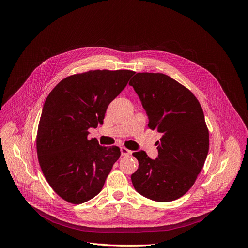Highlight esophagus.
Listing matches in <instances>:
<instances>
[{
    "instance_id": "34e87169",
    "label": "esophagus",
    "mask_w": 248,
    "mask_h": 248,
    "mask_svg": "<svg viewBox=\"0 0 248 248\" xmlns=\"http://www.w3.org/2000/svg\"><path fill=\"white\" fill-rule=\"evenodd\" d=\"M121 153H122L123 155H132V151L126 149V148H124V147L121 148Z\"/></svg>"
}]
</instances>
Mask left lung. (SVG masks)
Wrapping results in <instances>:
<instances>
[{
	"label": "left lung",
	"instance_id": "1",
	"mask_svg": "<svg viewBox=\"0 0 248 248\" xmlns=\"http://www.w3.org/2000/svg\"><path fill=\"white\" fill-rule=\"evenodd\" d=\"M149 116L148 126L163 134L155 160L135 152L132 182L137 192L158 202L174 201L194 185L209 151V131L201 104L191 91L163 73L139 72L128 83Z\"/></svg>",
	"mask_w": 248,
	"mask_h": 248
}]
</instances>
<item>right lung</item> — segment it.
<instances>
[{"label": "right lung", "instance_id": "1", "mask_svg": "<svg viewBox=\"0 0 248 248\" xmlns=\"http://www.w3.org/2000/svg\"><path fill=\"white\" fill-rule=\"evenodd\" d=\"M134 74L107 69L73 74L47 96L36 137L38 161L48 184L68 203L95 197L121 157L119 147L88 140V128L102 124L108 104Z\"/></svg>", "mask_w": 248, "mask_h": 248}]
</instances>
